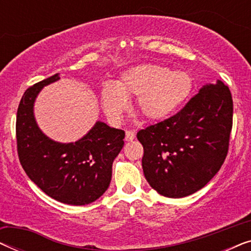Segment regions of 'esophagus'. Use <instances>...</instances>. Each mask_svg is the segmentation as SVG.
Returning a JSON list of instances; mask_svg holds the SVG:
<instances>
[{"label":"esophagus","instance_id":"obj_1","mask_svg":"<svg viewBox=\"0 0 251 251\" xmlns=\"http://www.w3.org/2000/svg\"><path fill=\"white\" fill-rule=\"evenodd\" d=\"M135 137H136L135 131H132V130H126V142H132V140L135 139Z\"/></svg>","mask_w":251,"mask_h":251}]
</instances>
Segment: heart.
Masks as SVG:
<instances>
[{"label":"heart","mask_w":251,"mask_h":251,"mask_svg":"<svg viewBox=\"0 0 251 251\" xmlns=\"http://www.w3.org/2000/svg\"><path fill=\"white\" fill-rule=\"evenodd\" d=\"M193 90V78L186 72L171 71L160 65L143 64L129 68L116 81L101 89V105L113 122L121 121L129 108L128 97L137 96V108L151 121L176 113Z\"/></svg>","instance_id":"obj_1"}]
</instances>
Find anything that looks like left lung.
<instances>
[{
  "mask_svg": "<svg viewBox=\"0 0 251 251\" xmlns=\"http://www.w3.org/2000/svg\"><path fill=\"white\" fill-rule=\"evenodd\" d=\"M232 121L231 91L218 80L203 85L177 114L138 131L151 187L184 198L205 186L227 155Z\"/></svg>",
  "mask_w": 251,
  "mask_h": 251,
  "instance_id": "8db88e82",
  "label": "left lung"
}]
</instances>
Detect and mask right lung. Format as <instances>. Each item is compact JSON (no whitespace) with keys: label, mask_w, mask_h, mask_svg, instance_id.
I'll return each instance as SVG.
<instances>
[{"label":"right lung","mask_w":251,"mask_h":251,"mask_svg":"<svg viewBox=\"0 0 251 251\" xmlns=\"http://www.w3.org/2000/svg\"><path fill=\"white\" fill-rule=\"evenodd\" d=\"M59 78L57 73L25 91L17 111V150L27 176L44 193L63 203L84 205L108 188L126 133L98 121L75 143H58L44 135L35 121L34 102L43 87Z\"/></svg>","instance_id":"add662e5"}]
</instances>
